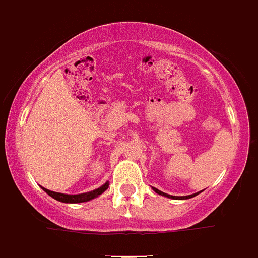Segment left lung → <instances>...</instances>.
I'll return each instance as SVG.
<instances>
[{"instance_id":"left-lung-1","label":"left lung","mask_w":258,"mask_h":258,"mask_svg":"<svg viewBox=\"0 0 258 258\" xmlns=\"http://www.w3.org/2000/svg\"><path fill=\"white\" fill-rule=\"evenodd\" d=\"M154 188V191L156 194H159V195H164V197H166V198H170V199H179V200H182V199H190V198H194V197H197L198 195V192L197 194H192V195H187V197H173V195H168V194H165V192H161L160 190H157V188H155V187H152Z\"/></svg>"}]
</instances>
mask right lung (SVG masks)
<instances>
[{
	"label": "right lung",
	"instance_id": "add662e5",
	"mask_svg": "<svg viewBox=\"0 0 258 258\" xmlns=\"http://www.w3.org/2000/svg\"><path fill=\"white\" fill-rule=\"evenodd\" d=\"M109 183L106 182L103 186H101L99 188H95L93 191H89V192L85 194H77V195H68V194H60V192H54V191H50L47 188H44V191L46 194H49L50 197L54 198L55 200L61 203H84V202H89V200L95 199L97 197H99L101 194H103L104 191L108 188Z\"/></svg>",
	"mask_w": 258,
	"mask_h": 258
}]
</instances>
